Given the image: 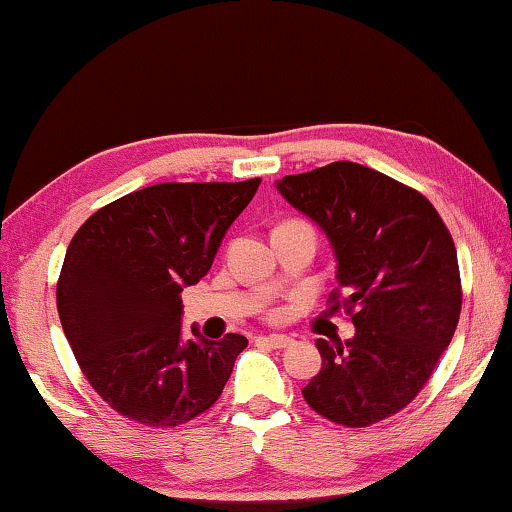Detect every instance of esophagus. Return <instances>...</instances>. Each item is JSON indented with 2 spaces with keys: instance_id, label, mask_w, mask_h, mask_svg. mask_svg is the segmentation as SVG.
Masks as SVG:
<instances>
[{
  "instance_id": "34e87169",
  "label": "esophagus",
  "mask_w": 512,
  "mask_h": 512,
  "mask_svg": "<svg viewBox=\"0 0 512 512\" xmlns=\"http://www.w3.org/2000/svg\"><path fill=\"white\" fill-rule=\"evenodd\" d=\"M262 341L269 345V348H276V350H283V348H290L294 343L290 336H283V334H271V336H264Z\"/></svg>"
}]
</instances>
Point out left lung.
Returning a JSON list of instances; mask_svg holds the SVG:
<instances>
[{"label":"left lung","mask_w":512,"mask_h":512,"mask_svg":"<svg viewBox=\"0 0 512 512\" xmlns=\"http://www.w3.org/2000/svg\"><path fill=\"white\" fill-rule=\"evenodd\" d=\"M278 192L325 229L338 259L329 313L355 336L318 338L322 369L301 394L315 413L371 427L413 401L462 313L455 241L431 201L357 162L285 176Z\"/></svg>","instance_id":"left-lung-1"}]
</instances>
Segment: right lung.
Here are the masks:
<instances>
[{"label":"right lung","mask_w":512,"mask_h":512,"mask_svg":"<svg viewBox=\"0 0 512 512\" xmlns=\"http://www.w3.org/2000/svg\"><path fill=\"white\" fill-rule=\"evenodd\" d=\"M262 178L160 183L111 201L78 227L57 278V313L92 390L146 427H178L220 399L241 334L183 341L181 292L211 269Z\"/></svg>","instance_id":"right-lung-1"}]
</instances>
